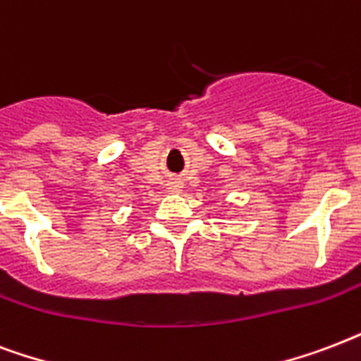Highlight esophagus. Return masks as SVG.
<instances>
[{
  "mask_svg": "<svg viewBox=\"0 0 361 361\" xmlns=\"http://www.w3.org/2000/svg\"><path fill=\"white\" fill-rule=\"evenodd\" d=\"M180 190H183V183H180V180H177V178L169 180V184H167V192H171V194H178Z\"/></svg>",
  "mask_w": 361,
  "mask_h": 361,
  "instance_id": "34e87169",
  "label": "esophagus"
}]
</instances>
